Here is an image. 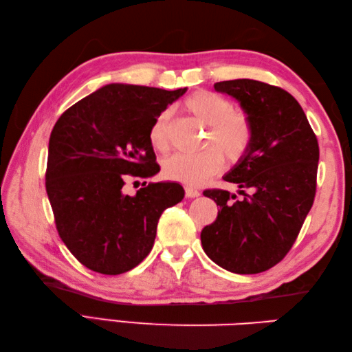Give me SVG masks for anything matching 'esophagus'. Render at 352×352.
I'll use <instances>...</instances> for the list:
<instances>
[{
  "label": "esophagus",
  "mask_w": 352,
  "mask_h": 352,
  "mask_svg": "<svg viewBox=\"0 0 352 352\" xmlns=\"http://www.w3.org/2000/svg\"><path fill=\"white\" fill-rule=\"evenodd\" d=\"M199 195H201L199 190L193 189V188H189V186H186V197H188V198H197Z\"/></svg>",
  "instance_id": "1"
}]
</instances>
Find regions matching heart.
I'll return each mask as SVG.
<instances>
[{
  "label": "heart",
  "mask_w": 352,
  "mask_h": 352,
  "mask_svg": "<svg viewBox=\"0 0 352 352\" xmlns=\"http://www.w3.org/2000/svg\"><path fill=\"white\" fill-rule=\"evenodd\" d=\"M184 107L198 122L207 126L203 146L198 154H174L163 162V174L170 180L198 186L221 169V157L228 164L242 160L252 140L248 116L237 111L226 96L210 91L192 94ZM172 110L164 109L149 129V142L159 151L169 148Z\"/></svg>",
  "instance_id": "obj_1"
}]
</instances>
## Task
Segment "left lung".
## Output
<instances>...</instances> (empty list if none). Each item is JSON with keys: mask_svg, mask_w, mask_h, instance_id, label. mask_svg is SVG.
I'll list each match as a JSON object with an SVG mask.
<instances>
[{"mask_svg": "<svg viewBox=\"0 0 352 352\" xmlns=\"http://www.w3.org/2000/svg\"><path fill=\"white\" fill-rule=\"evenodd\" d=\"M214 91L239 102L252 140L223 175L243 199L227 190H204L219 208L216 221L201 231V243L208 258L227 271L258 274L289 252L313 206L318 139L300 102L280 87L241 78L216 83Z\"/></svg>", "mask_w": 352, "mask_h": 352, "instance_id": "8db88e82", "label": "left lung"}]
</instances>
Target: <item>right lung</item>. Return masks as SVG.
Returning a JSON list of instances; mask_svg holds the SVG:
<instances>
[{
  "instance_id": "right-lung-1",
  "label": "right lung",
  "mask_w": 352,
  "mask_h": 352,
  "mask_svg": "<svg viewBox=\"0 0 352 352\" xmlns=\"http://www.w3.org/2000/svg\"><path fill=\"white\" fill-rule=\"evenodd\" d=\"M186 91L110 83L74 104L52 129L48 199L58 236L91 271L136 267L153 250L162 213L184 198L178 183H145L133 197L124 184L160 170L149 129Z\"/></svg>"
}]
</instances>
